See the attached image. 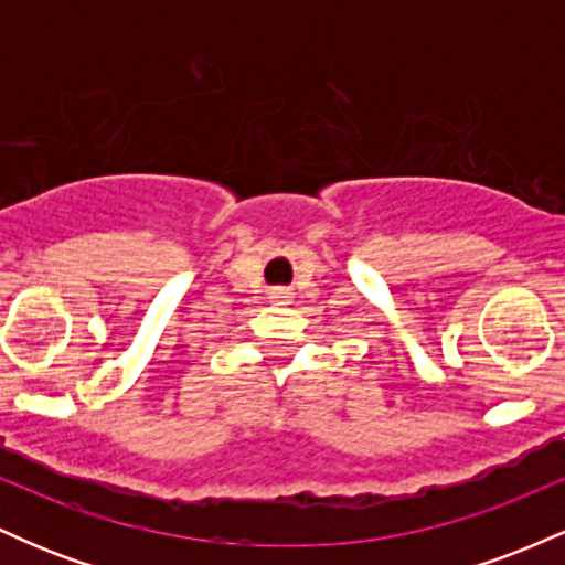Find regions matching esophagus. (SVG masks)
Returning <instances> with one entry per match:
<instances>
[{
  "label": "esophagus",
  "instance_id": "obj_1",
  "mask_svg": "<svg viewBox=\"0 0 565 565\" xmlns=\"http://www.w3.org/2000/svg\"><path fill=\"white\" fill-rule=\"evenodd\" d=\"M270 300H274V302H287L289 300V291L287 289H274V291H270Z\"/></svg>",
  "mask_w": 565,
  "mask_h": 565
}]
</instances>
